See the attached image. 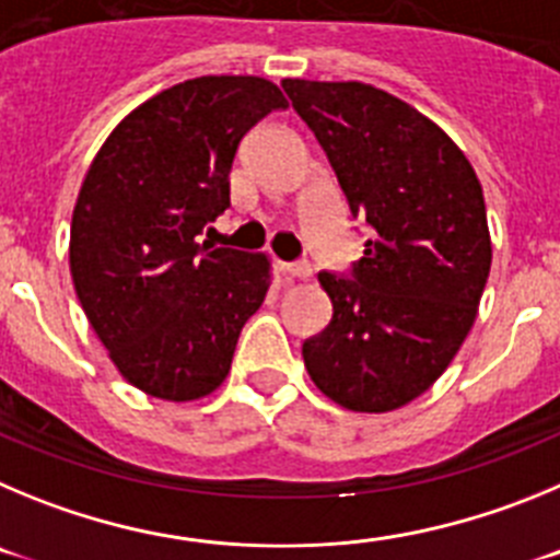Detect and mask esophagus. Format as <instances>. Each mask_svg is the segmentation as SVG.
I'll return each mask as SVG.
<instances>
[{
  "mask_svg": "<svg viewBox=\"0 0 560 560\" xmlns=\"http://www.w3.org/2000/svg\"><path fill=\"white\" fill-rule=\"evenodd\" d=\"M281 276H284L287 281H304L310 279V265H304V261H295V265H281Z\"/></svg>",
  "mask_w": 560,
  "mask_h": 560,
  "instance_id": "34e87169",
  "label": "esophagus"
}]
</instances>
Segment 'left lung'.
I'll use <instances>...</instances> for the list:
<instances>
[{
	"mask_svg": "<svg viewBox=\"0 0 560 560\" xmlns=\"http://www.w3.org/2000/svg\"><path fill=\"white\" fill-rule=\"evenodd\" d=\"M281 85L351 214L374 229L349 279L317 273L331 320L304 342V365L346 410H399L430 390L475 324L491 270L482 186L463 150L405 100L360 80Z\"/></svg>",
	"mask_w": 560,
	"mask_h": 560,
	"instance_id": "1",
	"label": "left lung"
}]
</instances>
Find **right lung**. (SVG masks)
<instances>
[{
  "label": "right lung",
  "instance_id": "1",
  "mask_svg": "<svg viewBox=\"0 0 560 560\" xmlns=\"http://www.w3.org/2000/svg\"><path fill=\"white\" fill-rule=\"evenodd\" d=\"M276 108L287 100L265 78L184 80L130 110L85 173L69 236L74 292L110 362L148 396L218 390L268 295V254L198 234L231 206L243 136Z\"/></svg>",
  "mask_w": 560,
  "mask_h": 560
}]
</instances>
